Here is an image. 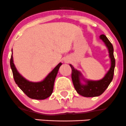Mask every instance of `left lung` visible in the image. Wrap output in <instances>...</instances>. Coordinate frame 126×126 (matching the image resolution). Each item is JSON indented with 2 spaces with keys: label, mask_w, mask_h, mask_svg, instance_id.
Returning <instances> with one entry per match:
<instances>
[{
  "label": "left lung",
  "mask_w": 126,
  "mask_h": 126,
  "mask_svg": "<svg viewBox=\"0 0 126 126\" xmlns=\"http://www.w3.org/2000/svg\"><path fill=\"white\" fill-rule=\"evenodd\" d=\"M100 38L105 43L109 49V55L111 59V67L110 70L102 80L98 81H86L87 84L85 85H82L80 82L79 77L81 74L78 71L76 70L71 64H69L72 69L71 77H72L74 87L80 95L84 97H95L102 94L109 87L113 78L114 69L115 66V59L113 55V47L105 35H101L100 36Z\"/></svg>",
  "instance_id": "obj_1"
}]
</instances>
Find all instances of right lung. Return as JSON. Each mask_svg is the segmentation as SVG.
I'll list each match as a JSON object with an SVG mask.
<instances>
[{"label":"right lung","mask_w":126,"mask_h":126,"mask_svg":"<svg viewBox=\"0 0 126 126\" xmlns=\"http://www.w3.org/2000/svg\"><path fill=\"white\" fill-rule=\"evenodd\" d=\"M62 63H60L43 81L34 83L27 80L20 75L13 63L12 55L10 58V66L15 82L28 97L34 99H45L52 94L55 77Z\"/></svg>","instance_id":"add662e5"}]
</instances>
